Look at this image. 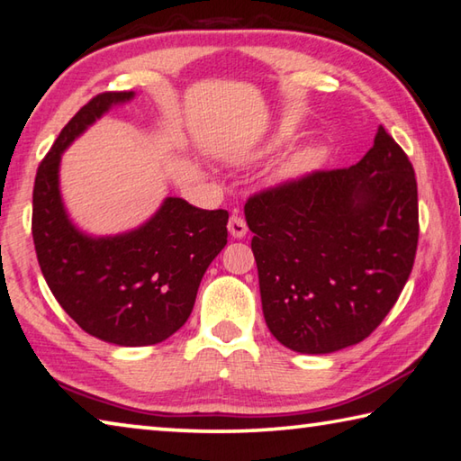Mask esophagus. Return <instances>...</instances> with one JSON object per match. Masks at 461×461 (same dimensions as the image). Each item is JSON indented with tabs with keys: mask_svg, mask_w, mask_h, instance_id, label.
<instances>
[{
	"mask_svg": "<svg viewBox=\"0 0 461 461\" xmlns=\"http://www.w3.org/2000/svg\"><path fill=\"white\" fill-rule=\"evenodd\" d=\"M247 222H245V219H242L240 214H232L230 219H229V232H230V237H234V239H242L247 234Z\"/></svg>",
	"mask_w": 461,
	"mask_h": 461,
	"instance_id": "34e87169",
	"label": "esophagus"
}]
</instances>
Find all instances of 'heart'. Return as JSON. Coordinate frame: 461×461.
I'll use <instances>...</instances> for the list:
<instances>
[{
  "label": "heart",
  "instance_id": "b5f03b06",
  "mask_svg": "<svg viewBox=\"0 0 461 461\" xmlns=\"http://www.w3.org/2000/svg\"><path fill=\"white\" fill-rule=\"evenodd\" d=\"M291 138H293V132L289 128H279L263 146H258L255 152L249 154V160H258V158H265V156L275 154L276 150H281L285 144H289ZM319 162H321V152L317 149H305V150L294 152L276 167V170L273 172V182L275 185H291V182H297L303 176H307Z\"/></svg>",
  "mask_w": 461,
  "mask_h": 461
}]
</instances>
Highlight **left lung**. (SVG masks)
<instances>
[{"instance_id": "1", "label": "left lung", "mask_w": 461, "mask_h": 461, "mask_svg": "<svg viewBox=\"0 0 461 461\" xmlns=\"http://www.w3.org/2000/svg\"><path fill=\"white\" fill-rule=\"evenodd\" d=\"M245 216L267 327L297 353L363 341L410 279L418 182L384 126L355 167L263 190L249 198Z\"/></svg>"}]
</instances>
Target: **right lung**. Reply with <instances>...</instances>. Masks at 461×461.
<instances>
[{
  "mask_svg": "<svg viewBox=\"0 0 461 461\" xmlns=\"http://www.w3.org/2000/svg\"><path fill=\"white\" fill-rule=\"evenodd\" d=\"M134 92H104L69 120L41 160L33 185L32 234L50 291L86 333L118 347L156 345L194 307L203 276L227 245V211H203L167 196L128 232L94 237L76 227L59 193V162L77 136Z\"/></svg>",
  "mask_w": 461,
  "mask_h": 461,
  "instance_id": "add662e5",
  "label": "right lung"
}]
</instances>
